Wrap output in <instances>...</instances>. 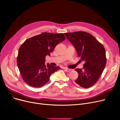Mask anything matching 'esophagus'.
<instances>
[{
  "instance_id": "1",
  "label": "esophagus",
  "mask_w": 120,
  "mask_h": 120,
  "mask_svg": "<svg viewBox=\"0 0 120 120\" xmlns=\"http://www.w3.org/2000/svg\"><path fill=\"white\" fill-rule=\"evenodd\" d=\"M64 70H65V71H67V72H69V71H71V69H69V68H65L64 69Z\"/></svg>"
}]
</instances>
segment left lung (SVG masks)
<instances>
[{"label": "left lung", "instance_id": "1", "mask_svg": "<svg viewBox=\"0 0 120 120\" xmlns=\"http://www.w3.org/2000/svg\"><path fill=\"white\" fill-rule=\"evenodd\" d=\"M64 35L76 49L80 60L85 62L83 68L75 69L78 73L75 82L82 87L89 88L96 83L105 68V48L88 33L79 31L66 33Z\"/></svg>", "mask_w": 120, "mask_h": 120}]
</instances>
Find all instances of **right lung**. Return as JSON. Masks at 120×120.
Wrapping results in <instances>:
<instances>
[{"label": "right lung", "instance_id": "obj_1", "mask_svg": "<svg viewBox=\"0 0 120 120\" xmlns=\"http://www.w3.org/2000/svg\"><path fill=\"white\" fill-rule=\"evenodd\" d=\"M65 39L63 34L43 33L26 40L19 49L17 64L23 79L33 87H41L49 80L59 67L45 64V57L50 56L56 45Z\"/></svg>", "mask_w": 120, "mask_h": 120}]
</instances>
